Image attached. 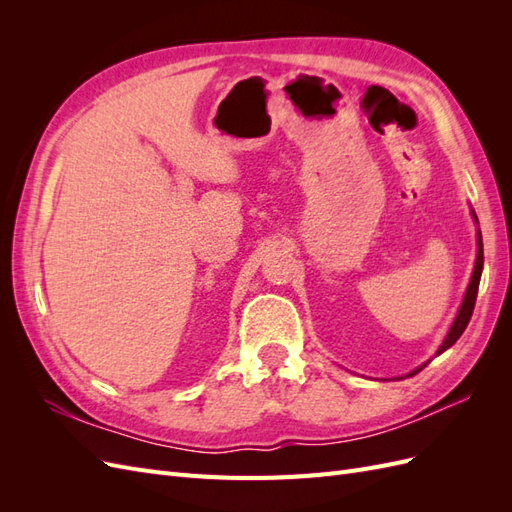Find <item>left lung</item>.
I'll return each instance as SVG.
<instances>
[{"mask_svg":"<svg viewBox=\"0 0 512 512\" xmlns=\"http://www.w3.org/2000/svg\"><path fill=\"white\" fill-rule=\"evenodd\" d=\"M480 273H483V239H480V232H478V256H476V265H474L472 280H470V286H468V290H466V297H463V303H461L459 314H457V318H455V322H453L451 331H448V335H446V339H444V344L440 346L438 354H440V352H444L446 348H451V346L457 342V339L461 337V333L466 331L468 322H470V318H472V312H474V305H476V294H478V284H480ZM423 367H425V365H423ZM423 367H418L416 371H412L410 376L418 374V371H421Z\"/></svg>","mask_w":512,"mask_h":512,"instance_id":"8db88e82","label":"left lung"}]
</instances>
